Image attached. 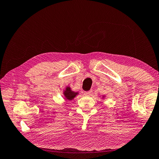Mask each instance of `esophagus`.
<instances>
[{"mask_svg":"<svg viewBox=\"0 0 159 159\" xmlns=\"http://www.w3.org/2000/svg\"><path fill=\"white\" fill-rule=\"evenodd\" d=\"M92 94V90H89V91L84 92V95H85V96H91Z\"/></svg>","mask_w":159,"mask_h":159,"instance_id":"esophagus-1","label":"esophagus"}]
</instances>
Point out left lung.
<instances>
[{
    "label": "left lung",
    "mask_w": 159,
    "mask_h": 159,
    "mask_svg": "<svg viewBox=\"0 0 159 159\" xmlns=\"http://www.w3.org/2000/svg\"><path fill=\"white\" fill-rule=\"evenodd\" d=\"M105 98V95H103V96H102V98Z\"/></svg>",
    "instance_id": "8db88e82"
}]
</instances>
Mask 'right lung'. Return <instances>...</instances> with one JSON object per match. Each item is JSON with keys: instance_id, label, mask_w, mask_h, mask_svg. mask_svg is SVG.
Masks as SVG:
<instances>
[{"instance_id": "1", "label": "right lung", "mask_w": 159, "mask_h": 159, "mask_svg": "<svg viewBox=\"0 0 159 159\" xmlns=\"http://www.w3.org/2000/svg\"><path fill=\"white\" fill-rule=\"evenodd\" d=\"M79 94V92H75L74 91H73L70 86H67L66 88L63 89V92L64 98L68 101H72L73 99L75 98Z\"/></svg>"}]
</instances>
